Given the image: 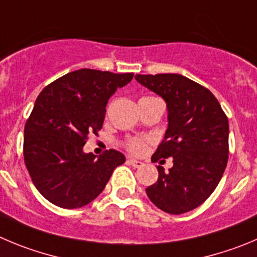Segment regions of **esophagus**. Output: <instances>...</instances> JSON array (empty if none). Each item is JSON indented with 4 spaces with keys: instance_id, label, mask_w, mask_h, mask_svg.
Here are the masks:
<instances>
[{
    "instance_id": "obj_1",
    "label": "esophagus",
    "mask_w": 257,
    "mask_h": 257,
    "mask_svg": "<svg viewBox=\"0 0 257 257\" xmlns=\"http://www.w3.org/2000/svg\"><path fill=\"white\" fill-rule=\"evenodd\" d=\"M128 164L132 165L133 167H137V169H138V167H142L143 165H145L142 161H138V160H134V158H129Z\"/></svg>"
}]
</instances>
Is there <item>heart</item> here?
Segmentation results:
<instances>
[{
  "label": "heart",
  "mask_w": 257,
  "mask_h": 257,
  "mask_svg": "<svg viewBox=\"0 0 257 257\" xmlns=\"http://www.w3.org/2000/svg\"><path fill=\"white\" fill-rule=\"evenodd\" d=\"M125 148L131 153L141 155L146 150V141L142 140V138H132V140L125 142Z\"/></svg>",
  "instance_id": "1"
}]
</instances>
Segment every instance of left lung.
<instances>
[{"mask_svg": "<svg viewBox=\"0 0 257 257\" xmlns=\"http://www.w3.org/2000/svg\"><path fill=\"white\" fill-rule=\"evenodd\" d=\"M136 80L161 96L169 111V128L152 162L169 157L174 162L169 172L157 166V183L146 193L164 212H190L209 198L226 170L228 119L215 96L185 76L136 74Z\"/></svg>", "mask_w": 257, "mask_h": 257, "instance_id": "obj_1", "label": "left lung"}]
</instances>
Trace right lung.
I'll return each instance as SVG.
<instances>
[{
  "mask_svg": "<svg viewBox=\"0 0 257 257\" xmlns=\"http://www.w3.org/2000/svg\"><path fill=\"white\" fill-rule=\"evenodd\" d=\"M133 73L82 68L48 85L38 96L24 129V161L35 188L57 207L88 204L105 189L123 153L96 157L83 152L88 134L102 128L110 96Z\"/></svg>",
  "mask_w": 257,
  "mask_h": 257,
  "instance_id": "right-lung-1",
  "label": "right lung"
}]
</instances>
